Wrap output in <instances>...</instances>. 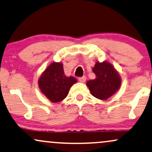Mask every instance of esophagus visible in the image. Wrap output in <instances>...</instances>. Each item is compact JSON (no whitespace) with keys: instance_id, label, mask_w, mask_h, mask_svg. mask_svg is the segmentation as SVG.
Here are the masks:
<instances>
[{"instance_id":"esophagus-1","label":"esophagus","mask_w":152,"mask_h":152,"mask_svg":"<svg viewBox=\"0 0 152 152\" xmlns=\"http://www.w3.org/2000/svg\"><path fill=\"white\" fill-rule=\"evenodd\" d=\"M86 79H87L86 77L83 76V77H82L79 78V81L80 82V83H85V81H86Z\"/></svg>"}]
</instances>
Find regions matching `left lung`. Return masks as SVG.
Segmentation results:
<instances>
[{
	"label": "left lung",
	"mask_w": 152,
	"mask_h": 152,
	"mask_svg": "<svg viewBox=\"0 0 152 152\" xmlns=\"http://www.w3.org/2000/svg\"><path fill=\"white\" fill-rule=\"evenodd\" d=\"M92 71L94 80L87 82V86L94 97L106 100L112 97L121 86V77L114 66L107 61L96 62Z\"/></svg>",
	"instance_id": "8db88e82"
}]
</instances>
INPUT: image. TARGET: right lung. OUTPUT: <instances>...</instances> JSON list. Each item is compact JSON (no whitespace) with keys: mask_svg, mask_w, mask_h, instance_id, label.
Segmentation results:
<instances>
[{"mask_svg":"<svg viewBox=\"0 0 152 152\" xmlns=\"http://www.w3.org/2000/svg\"><path fill=\"white\" fill-rule=\"evenodd\" d=\"M76 83L75 77L65 76L61 62H53L42 73L38 86L50 101L56 103L67 97L70 87Z\"/></svg>","mask_w":152,"mask_h":152,"instance_id":"1","label":"right lung"}]
</instances>
